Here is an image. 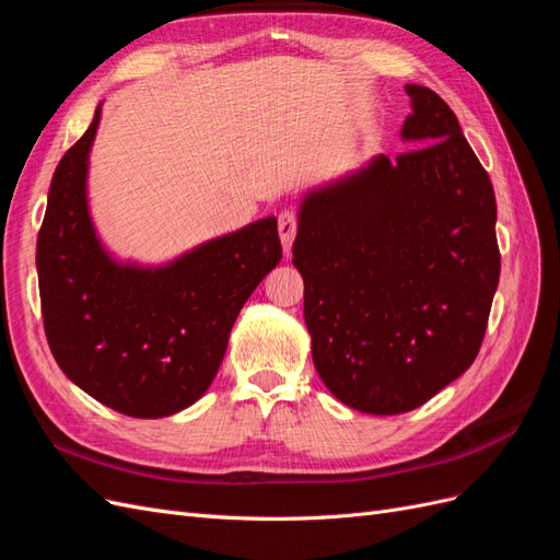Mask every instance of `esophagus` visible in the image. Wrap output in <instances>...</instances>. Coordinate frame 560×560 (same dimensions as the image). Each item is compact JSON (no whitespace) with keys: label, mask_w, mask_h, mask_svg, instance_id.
<instances>
[{"label":"esophagus","mask_w":560,"mask_h":560,"mask_svg":"<svg viewBox=\"0 0 560 560\" xmlns=\"http://www.w3.org/2000/svg\"><path fill=\"white\" fill-rule=\"evenodd\" d=\"M278 229H280V241L284 252L292 249V243L296 238V229H299V217L294 210H282L278 214Z\"/></svg>","instance_id":"esophagus-1"}]
</instances>
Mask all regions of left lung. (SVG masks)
I'll return each mask as SVG.
<instances>
[{
    "label": "left lung",
    "instance_id": "left-lung-1",
    "mask_svg": "<svg viewBox=\"0 0 560 560\" xmlns=\"http://www.w3.org/2000/svg\"><path fill=\"white\" fill-rule=\"evenodd\" d=\"M413 147L303 200L294 266L317 374L352 409H418L477 360L500 280L495 191L453 109L409 83Z\"/></svg>",
    "mask_w": 560,
    "mask_h": 560
}]
</instances>
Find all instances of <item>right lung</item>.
<instances>
[{
    "mask_svg": "<svg viewBox=\"0 0 560 560\" xmlns=\"http://www.w3.org/2000/svg\"><path fill=\"white\" fill-rule=\"evenodd\" d=\"M93 124L65 151L37 238L42 317L62 374L130 418L191 406L224 360L249 294L282 259L276 217L142 270L100 247L86 206Z\"/></svg>",
    "mask_w": 560,
    "mask_h": 560,
    "instance_id": "1",
    "label": "right lung"
}]
</instances>
